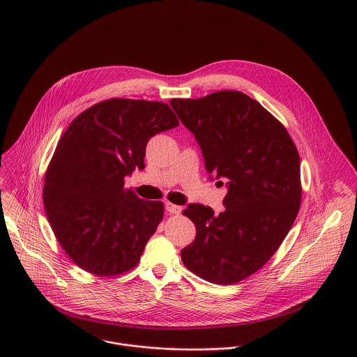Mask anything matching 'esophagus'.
<instances>
[{"label": "esophagus", "mask_w": 357, "mask_h": 357, "mask_svg": "<svg viewBox=\"0 0 357 357\" xmlns=\"http://www.w3.org/2000/svg\"><path fill=\"white\" fill-rule=\"evenodd\" d=\"M165 211H167L169 215H179V213L182 212V208L174 205V203H165Z\"/></svg>", "instance_id": "1"}]
</instances>
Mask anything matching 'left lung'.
<instances>
[{"label":"left lung","instance_id":"1","mask_svg":"<svg viewBox=\"0 0 357 357\" xmlns=\"http://www.w3.org/2000/svg\"><path fill=\"white\" fill-rule=\"evenodd\" d=\"M169 105L195 135L211 178L227 186L222 213L196 203L183 211L196 237L182 248V261L209 282H238L274 256L298 215L296 146L285 127L241 91L172 98Z\"/></svg>","mask_w":357,"mask_h":357}]
</instances>
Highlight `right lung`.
I'll use <instances>...</instances> for the list:
<instances>
[{
    "label": "right lung",
    "mask_w": 357,
    "mask_h": 357,
    "mask_svg": "<svg viewBox=\"0 0 357 357\" xmlns=\"http://www.w3.org/2000/svg\"><path fill=\"white\" fill-rule=\"evenodd\" d=\"M178 124L168 105L131 98L101 101L70 123L45 175L43 205L80 268L109 277L138 264L164 205L139 199L124 178L144 169L149 138Z\"/></svg>",
    "instance_id": "obj_1"
}]
</instances>
